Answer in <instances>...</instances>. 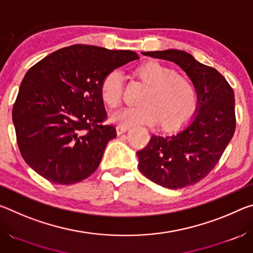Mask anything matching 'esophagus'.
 Wrapping results in <instances>:
<instances>
[{"instance_id": "obj_1", "label": "esophagus", "mask_w": 253, "mask_h": 253, "mask_svg": "<svg viewBox=\"0 0 253 253\" xmlns=\"http://www.w3.org/2000/svg\"><path fill=\"white\" fill-rule=\"evenodd\" d=\"M128 129H129V127H127V126H123V125H118V126L116 127V130H117V134H118V135H122L123 132L127 131Z\"/></svg>"}]
</instances>
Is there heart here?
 Here are the masks:
<instances>
[{"instance_id":"heart-1","label":"heart","mask_w":253,"mask_h":253,"mask_svg":"<svg viewBox=\"0 0 253 253\" xmlns=\"http://www.w3.org/2000/svg\"><path fill=\"white\" fill-rule=\"evenodd\" d=\"M136 76L147 85L139 102L113 114L111 121L123 126L137 124L152 125L158 121L166 127L181 125L192 117L198 105L193 84L186 76L157 61H148L137 68ZM101 97L110 108L122 102L124 85L118 70L109 71L101 81Z\"/></svg>"}]
</instances>
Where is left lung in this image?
<instances>
[{
    "label": "left lung",
    "mask_w": 253,
    "mask_h": 253,
    "mask_svg": "<svg viewBox=\"0 0 253 253\" xmlns=\"http://www.w3.org/2000/svg\"><path fill=\"white\" fill-rule=\"evenodd\" d=\"M144 55L176 63L198 93V114L169 135H153L137 152L138 169L152 182L177 190L200 182L214 169L235 130L234 92L219 71L181 50L148 51Z\"/></svg>",
    "instance_id": "8db88e82"
}]
</instances>
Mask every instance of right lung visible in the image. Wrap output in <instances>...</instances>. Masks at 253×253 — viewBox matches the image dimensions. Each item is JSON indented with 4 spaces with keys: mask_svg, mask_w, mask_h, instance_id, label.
Segmentation results:
<instances>
[{
    "mask_svg": "<svg viewBox=\"0 0 253 253\" xmlns=\"http://www.w3.org/2000/svg\"><path fill=\"white\" fill-rule=\"evenodd\" d=\"M138 59L130 50L75 44L46 55L21 83L12 118L25 163L55 184L78 183L95 172L116 128L106 125L101 81Z\"/></svg>",
    "mask_w": 253,
    "mask_h": 253,
    "instance_id": "obj_1",
    "label": "right lung"
}]
</instances>
